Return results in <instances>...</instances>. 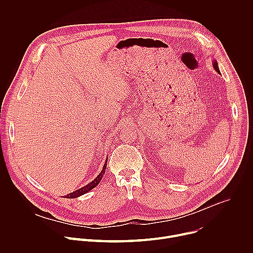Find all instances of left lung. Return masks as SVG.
I'll return each instance as SVG.
<instances>
[{
	"label": "left lung",
	"mask_w": 253,
	"mask_h": 253,
	"mask_svg": "<svg viewBox=\"0 0 253 253\" xmlns=\"http://www.w3.org/2000/svg\"><path fill=\"white\" fill-rule=\"evenodd\" d=\"M212 65H213L214 70H215L216 72H218V73H220V71H219V68H218V64H217V62H216V61H213Z\"/></svg>",
	"instance_id": "left-lung-1"
}]
</instances>
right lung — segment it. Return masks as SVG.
<instances>
[{
	"label": "right lung",
	"mask_w": 253,
	"mask_h": 253,
	"mask_svg": "<svg viewBox=\"0 0 253 253\" xmlns=\"http://www.w3.org/2000/svg\"><path fill=\"white\" fill-rule=\"evenodd\" d=\"M107 161H108V158H106V161H105V164H104V166H103V169L101 170V172L99 173V175L93 180V181H91L90 183H88L86 186H84V187H82V188H80V189H78V190H76V191H74V192H72V193L66 195L65 197H66V198H77V197H79V196H81V195H84L85 193L89 192V191L92 190L93 188H95V187L100 183L101 179H102V177H103V175H104V173H105V170H106V167H107Z\"/></svg>",
	"instance_id": "obj_1"
}]
</instances>
